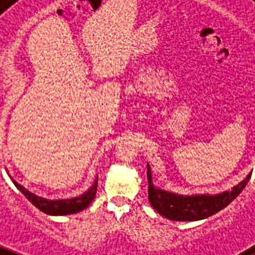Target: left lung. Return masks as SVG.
I'll list each match as a JSON object with an SVG mask.
<instances>
[{
  "label": "left lung",
  "instance_id": "1",
  "mask_svg": "<svg viewBox=\"0 0 255 255\" xmlns=\"http://www.w3.org/2000/svg\"><path fill=\"white\" fill-rule=\"evenodd\" d=\"M146 175H148V183H149L148 197H149L150 205L153 206L156 212H159L161 216L167 217L170 220H175V222H196V220H202L215 215L219 211L224 209L232 200H235L247 185L252 172L234 189L216 194V196H208V194L178 196V194L168 193L161 189H156L153 186L149 166L146 170Z\"/></svg>",
  "mask_w": 255,
  "mask_h": 255
}]
</instances>
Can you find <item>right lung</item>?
Instances as JSON below:
<instances>
[{
  "instance_id": "add662e5",
  "label": "right lung",
  "mask_w": 255,
  "mask_h": 255,
  "mask_svg": "<svg viewBox=\"0 0 255 255\" xmlns=\"http://www.w3.org/2000/svg\"><path fill=\"white\" fill-rule=\"evenodd\" d=\"M13 183L18 190L23 193L24 196L27 197V200H29L31 204H33L38 208L39 211L44 212L47 215H51V216H64V215H72V213H77V212L83 211L91 202L94 201L95 196H96V190H98V178H96L91 189L88 191H85L84 194H81V196L68 198V200H46V198L32 194L25 187L18 185L16 181H13Z\"/></svg>"
}]
</instances>
